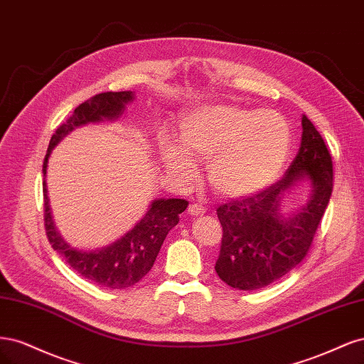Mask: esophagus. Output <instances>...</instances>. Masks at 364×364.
I'll return each mask as SVG.
<instances>
[{
  "label": "esophagus",
  "instance_id": "esophagus-1",
  "mask_svg": "<svg viewBox=\"0 0 364 364\" xmlns=\"http://www.w3.org/2000/svg\"><path fill=\"white\" fill-rule=\"evenodd\" d=\"M187 213L191 216H203L205 213V208L199 204H191L189 208H187Z\"/></svg>",
  "mask_w": 364,
  "mask_h": 364
}]
</instances>
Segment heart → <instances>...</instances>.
Returning <instances> with one entry per match:
<instances>
[{"label":"heart","instance_id":"heart-1","mask_svg":"<svg viewBox=\"0 0 364 364\" xmlns=\"http://www.w3.org/2000/svg\"><path fill=\"white\" fill-rule=\"evenodd\" d=\"M180 146L163 142L161 159L173 177L189 183L191 161H208L207 180L225 198L263 191L283 169L291 134L284 116L275 110H250L236 104L203 105L183 116Z\"/></svg>","mask_w":364,"mask_h":364}]
</instances>
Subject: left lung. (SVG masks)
<instances>
[{
    "label": "left lung",
    "mask_w": 364,
    "mask_h": 364,
    "mask_svg": "<svg viewBox=\"0 0 364 364\" xmlns=\"http://www.w3.org/2000/svg\"><path fill=\"white\" fill-rule=\"evenodd\" d=\"M299 181L311 184L309 201L295 214L280 213V199ZM333 192V160L306 114L296 157L286 175L260 193L216 210L222 243L216 274L230 287L257 290L296 267L307 255Z\"/></svg>",
    "instance_id": "8db88e82"
}]
</instances>
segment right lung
<instances>
[{"instance_id":"add662e5","label":"right lung","mask_w":364,"mask_h":364,"mask_svg":"<svg viewBox=\"0 0 364 364\" xmlns=\"http://www.w3.org/2000/svg\"><path fill=\"white\" fill-rule=\"evenodd\" d=\"M133 100L134 93L132 90L104 92L80 104L73 116H69L68 121L57 128L50 140L43 160V177H46V166L53 148L68 133H71L75 127L89 122L118 119L125 110V104ZM187 204L189 203L186 199L177 198L156 199L151 203L146 215L119 240L95 251H83L73 248L55 230L50 199L46 195V183L43 181L45 230L53 250L63 255L66 263L77 274L105 289L132 287L151 271L163 240L178 224L180 213L184 212Z\"/></svg>"}]
</instances>
